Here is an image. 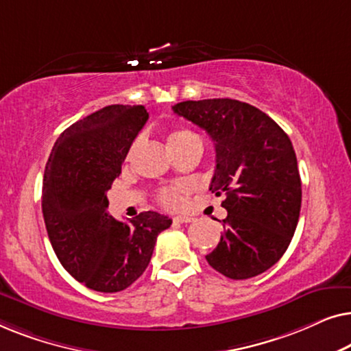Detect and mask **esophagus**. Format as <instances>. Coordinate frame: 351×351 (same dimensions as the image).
Listing matches in <instances>:
<instances>
[{"label":"esophagus","mask_w":351,"mask_h":351,"mask_svg":"<svg viewBox=\"0 0 351 351\" xmlns=\"http://www.w3.org/2000/svg\"><path fill=\"white\" fill-rule=\"evenodd\" d=\"M191 220H193V217H190V215H177V217H174V222L177 223H190Z\"/></svg>","instance_id":"1"}]
</instances>
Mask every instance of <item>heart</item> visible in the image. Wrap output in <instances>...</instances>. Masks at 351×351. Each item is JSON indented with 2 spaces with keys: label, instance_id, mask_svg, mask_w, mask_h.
Returning <instances> with one entry per match:
<instances>
[{
  "label": "heart",
  "instance_id": "b5f03b06",
  "mask_svg": "<svg viewBox=\"0 0 351 351\" xmlns=\"http://www.w3.org/2000/svg\"><path fill=\"white\" fill-rule=\"evenodd\" d=\"M199 142L198 136L193 131L185 128H177L174 131L169 132L167 136V145H179V143L185 142ZM158 201L165 206V208H176L179 204V195H177V190L172 189V186H166V189H161L158 191Z\"/></svg>",
  "mask_w": 351,
  "mask_h": 351
}]
</instances>
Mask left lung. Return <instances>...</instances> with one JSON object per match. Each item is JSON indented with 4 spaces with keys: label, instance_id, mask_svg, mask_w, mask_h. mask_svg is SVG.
Masks as SVG:
<instances>
[{
    "label": "left lung",
    "instance_id": "obj_1",
    "mask_svg": "<svg viewBox=\"0 0 351 351\" xmlns=\"http://www.w3.org/2000/svg\"><path fill=\"white\" fill-rule=\"evenodd\" d=\"M172 110L204 129L215 147L209 190L225 195L228 215L206 261L230 280L267 271L299 222L302 182L291 138L267 113L239 100H186Z\"/></svg>",
    "mask_w": 351,
    "mask_h": 351
}]
</instances>
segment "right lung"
I'll return each mask as SVG.
<instances>
[{
	"label": "right lung",
	"instance_id": "right-lung-1",
	"mask_svg": "<svg viewBox=\"0 0 351 351\" xmlns=\"http://www.w3.org/2000/svg\"><path fill=\"white\" fill-rule=\"evenodd\" d=\"M147 119L142 105H108L66 128L47 160L41 201L47 237L62 267L89 289L131 286L172 223L153 210L129 222L107 213V191Z\"/></svg>",
	"mask_w": 351,
	"mask_h": 351
}]
</instances>
